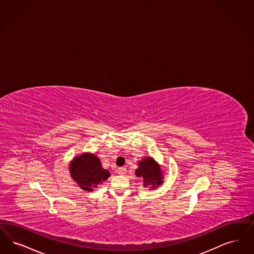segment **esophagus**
<instances>
[{
  "label": "esophagus",
  "instance_id": "34e87169",
  "mask_svg": "<svg viewBox=\"0 0 254 254\" xmlns=\"http://www.w3.org/2000/svg\"><path fill=\"white\" fill-rule=\"evenodd\" d=\"M125 173H126V168L122 167V168H119V169H118V174H119V175L123 176V175H125Z\"/></svg>",
  "mask_w": 254,
  "mask_h": 254
}]
</instances>
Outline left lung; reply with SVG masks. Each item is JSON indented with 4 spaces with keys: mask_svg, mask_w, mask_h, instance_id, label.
Segmentation results:
<instances>
[{
    "mask_svg": "<svg viewBox=\"0 0 254 254\" xmlns=\"http://www.w3.org/2000/svg\"><path fill=\"white\" fill-rule=\"evenodd\" d=\"M137 169L134 174L136 177L142 180L144 188L155 190L163 184L164 173L161 169V165L155 161L152 156H145L137 163Z\"/></svg>",
    "mask_w": 254,
    "mask_h": 254,
    "instance_id": "8db88e82",
    "label": "left lung"
}]
</instances>
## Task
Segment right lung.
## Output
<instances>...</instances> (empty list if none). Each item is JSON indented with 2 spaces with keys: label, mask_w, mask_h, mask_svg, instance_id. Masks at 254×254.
Listing matches in <instances>:
<instances>
[{
  "label": "right lung",
  "mask_w": 254,
  "mask_h": 254,
  "mask_svg": "<svg viewBox=\"0 0 254 254\" xmlns=\"http://www.w3.org/2000/svg\"><path fill=\"white\" fill-rule=\"evenodd\" d=\"M69 173L77 186L93 191L110 177L109 171L102 168L99 157L92 153L76 155L69 164Z\"/></svg>",
  "instance_id": "1"
}]
</instances>
